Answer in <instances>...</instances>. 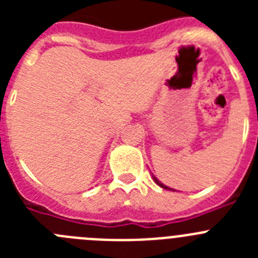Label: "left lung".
Here are the masks:
<instances>
[{"mask_svg": "<svg viewBox=\"0 0 258 258\" xmlns=\"http://www.w3.org/2000/svg\"><path fill=\"white\" fill-rule=\"evenodd\" d=\"M152 178H154V181L156 182L157 184H159V186H160V187H163V188H165V190H172V191H175V190H173V188H170V187H168V186H165V184H163L161 183L160 181H159V179L156 178V177H154V175H152Z\"/></svg>", "mask_w": 258, "mask_h": 258, "instance_id": "1", "label": "left lung"}]
</instances>
